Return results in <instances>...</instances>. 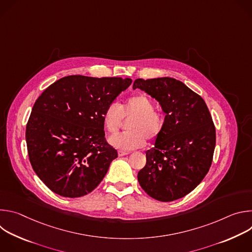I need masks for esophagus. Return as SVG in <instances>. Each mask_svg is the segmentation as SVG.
<instances>
[{"label":"esophagus","mask_w":252,"mask_h":252,"mask_svg":"<svg viewBox=\"0 0 252 252\" xmlns=\"http://www.w3.org/2000/svg\"><path fill=\"white\" fill-rule=\"evenodd\" d=\"M129 153L128 152H126V151H119V156L120 157H124V156H126L128 155Z\"/></svg>","instance_id":"esophagus-1"}]
</instances>
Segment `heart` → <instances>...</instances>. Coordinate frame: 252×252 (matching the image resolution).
Listing matches in <instances>:
<instances>
[{
    "instance_id": "b5f03b06",
    "label": "heart",
    "mask_w": 252,
    "mask_h": 252,
    "mask_svg": "<svg viewBox=\"0 0 252 252\" xmlns=\"http://www.w3.org/2000/svg\"><path fill=\"white\" fill-rule=\"evenodd\" d=\"M124 119H131L127 124L129 130L114 134L109 139L113 147L123 151L142 148L147 138L156 140L164 126L162 114L155 110V102L145 94L128 97L122 105L111 102L102 113L104 128L111 133L120 128Z\"/></svg>"
}]
</instances>
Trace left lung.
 I'll list each match as a JSON object with an SVG mask.
<instances>
[{"mask_svg": "<svg viewBox=\"0 0 252 252\" xmlns=\"http://www.w3.org/2000/svg\"><path fill=\"white\" fill-rule=\"evenodd\" d=\"M155 97L165 113L162 132L147 152L138 171L140 187L151 197L172 201L192 191L208 172L215 148V126L203 98L172 78L133 83Z\"/></svg>", "mask_w": 252, "mask_h": 252, "instance_id": "obj_1", "label": "left lung"}]
</instances>
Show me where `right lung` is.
<instances>
[{"label":"right lung","mask_w":252,"mask_h":252,"mask_svg":"<svg viewBox=\"0 0 252 252\" xmlns=\"http://www.w3.org/2000/svg\"><path fill=\"white\" fill-rule=\"evenodd\" d=\"M130 79L67 76L35 100L26 127L32 169L55 193L81 197L102 181L118 152L104 137L102 113Z\"/></svg>","instance_id":"add662e5"}]
</instances>
